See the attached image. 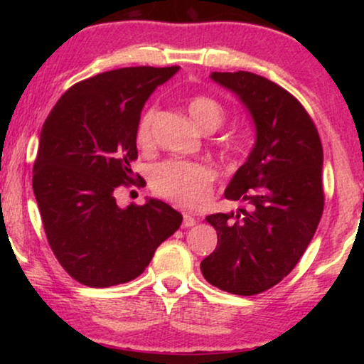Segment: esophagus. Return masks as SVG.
<instances>
[{
    "label": "esophagus",
    "instance_id": "34e87169",
    "mask_svg": "<svg viewBox=\"0 0 364 364\" xmlns=\"http://www.w3.org/2000/svg\"><path fill=\"white\" fill-rule=\"evenodd\" d=\"M197 223L196 217L191 215V213H183V220H182V227L183 228H188V227H193Z\"/></svg>",
    "mask_w": 364,
    "mask_h": 364
}]
</instances>
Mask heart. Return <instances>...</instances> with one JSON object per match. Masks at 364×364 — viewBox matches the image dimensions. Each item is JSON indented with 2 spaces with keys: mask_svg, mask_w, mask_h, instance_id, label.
I'll return each mask as SVG.
<instances>
[{
  "mask_svg": "<svg viewBox=\"0 0 364 364\" xmlns=\"http://www.w3.org/2000/svg\"><path fill=\"white\" fill-rule=\"evenodd\" d=\"M188 114L202 131L213 132L222 126L225 111L210 97L198 96L188 102ZM154 112H144L136 127V142L141 149H149L154 142ZM215 172L205 164L186 161H166L157 164L149 173V183L159 197L182 207H198L207 200Z\"/></svg>",
  "mask_w": 364,
  "mask_h": 364,
  "instance_id": "b5f03b06",
  "label": "heart"
}]
</instances>
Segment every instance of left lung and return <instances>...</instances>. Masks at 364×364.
<instances>
[{"instance_id": "left-lung-1", "label": "left lung", "mask_w": 364, "mask_h": 364, "mask_svg": "<svg viewBox=\"0 0 364 364\" xmlns=\"http://www.w3.org/2000/svg\"><path fill=\"white\" fill-rule=\"evenodd\" d=\"M250 112L257 139L225 188L242 200L237 213H213L217 247L200 263L210 285L233 295L275 287L300 260L323 213V147L305 107L290 92L258 74L212 73Z\"/></svg>"}]
</instances>
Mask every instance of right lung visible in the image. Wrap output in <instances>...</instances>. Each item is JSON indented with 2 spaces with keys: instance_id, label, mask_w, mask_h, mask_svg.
<instances>
[{
  "instance_id": "1",
  "label": "right lung",
  "mask_w": 364,
  "mask_h": 364,
  "mask_svg": "<svg viewBox=\"0 0 364 364\" xmlns=\"http://www.w3.org/2000/svg\"><path fill=\"white\" fill-rule=\"evenodd\" d=\"M122 68L74 84L43 124L33 191L58 262L74 280L107 288L137 278L182 215L166 202L121 208L116 191L132 181L136 127L149 96L178 71Z\"/></svg>"
}]
</instances>
